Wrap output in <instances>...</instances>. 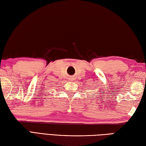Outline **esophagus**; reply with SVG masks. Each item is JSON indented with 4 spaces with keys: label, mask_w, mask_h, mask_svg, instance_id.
<instances>
[{
    "label": "esophagus",
    "mask_w": 146,
    "mask_h": 146,
    "mask_svg": "<svg viewBox=\"0 0 146 146\" xmlns=\"http://www.w3.org/2000/svg\"><path fill=\"white\" fill-rule=\"evenodd\" d=\"M70 79H73V76H71V77H70Z\"/></svg>",
    "instance_id": "34e87169"
}]
</instances>
